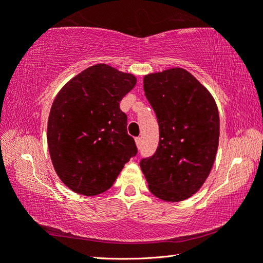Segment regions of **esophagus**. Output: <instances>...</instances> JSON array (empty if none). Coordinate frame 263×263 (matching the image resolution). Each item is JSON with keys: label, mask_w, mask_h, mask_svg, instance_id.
<instances>
[{"label": "esophagus", "mask_w": 263, "mask_h": 263, "mask_svg": "<svg viewBox=\"0 0 263 263\" xmlns=\"http://www.w3.org/2000/svg\"><path fill=\"white\" fill-rule=\"evenodd\" d=\"M136 144H137V147L138 148L141 147V138L140 137H137L136 138Z\"/></svg>", "instance_id": "1"}]
</instances>
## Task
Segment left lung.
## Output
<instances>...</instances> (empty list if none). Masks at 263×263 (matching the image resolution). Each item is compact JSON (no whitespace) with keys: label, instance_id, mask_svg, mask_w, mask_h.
Instances as JSON below:
<instances>
[{"label":"left lung","instance_id":"8db88e82","mask_svg":"<svg viewBox=\"0 0 263 263\" xmlns=\"http://www.w3.org/2000/svg\"><path fill=\"white\" fill-rule=\"evenodd\" d=\"M144 90L159 124V146L140 168L149 191L181 202L201 189L219 142V112L210 91L188 70L169 68L144 77Z\"/></svg>","mask_w":263,"mask_h":263}]
</instances>
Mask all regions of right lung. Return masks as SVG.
Here are the masks:
<instances>
[{"mask_svg":"<svg viewBox=\"0 0 263 263\" xmlns=\"http://www.w3.org/2000/svg\"><path fill=\"white\" fill-rule=\"evenodd\" d=\"M136 83L133 74L99 64L75 75L55 96L47 122L48 151L59 179L74 193H104L137 154L119 108Z\"/></svg>","mask_w":263,"mask_h":263,"instance_id":"1","label":"right lung"}]
</instances>
